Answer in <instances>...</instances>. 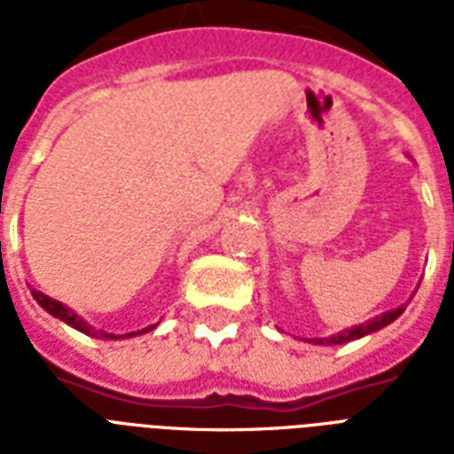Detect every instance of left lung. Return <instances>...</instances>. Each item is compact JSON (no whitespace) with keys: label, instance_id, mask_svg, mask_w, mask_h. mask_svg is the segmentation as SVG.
<instances>
[{"label":"left lung","instance_id":"8db88e82","mask_svg":"<svg viewBox=\"0 0 454 454\" xmlns=\"http://www.w3.org/2000/svg\"><path fill=\"white\" fill-rule=\"evenodd\" d=\"M401 313H403V306L401 309L387 310L384 316L374 317V320H370V323L358 325V327H351V330L339 332V334H334V337H330V339H310V341H313V344H344V341L360 339V337H365V334H370V332H377V330H381V327H387V325L394 323L395 317L401 316Z\"/></svg>","mask_w":454,"mask_h":454}]
</instances>
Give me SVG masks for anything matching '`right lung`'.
Instances as JSON below:
<instances>
[{
	"label": "right lung",
	"mask_w": 454,
	"mask_h": 454,
	"mask_svg": "<svg viewBox=\"0 0 454 454\" xmlns=\"http://www.w3.org/2000/svg\"><path fill=\"white\" fill-rule=\"evenodd\" d=\"M32 297L37 299L39 306H42V309H44V310H49V313H51V316L60 317V320H63V323H67V325H70V327H74V330L84 332V334H89V337H101V339H122V337H134V334H144V332H151L153 327H155V325H151V327H145V330L129 332V334H120V337H117V334H106V332L94 330V327H91V325L84 323V320H82V317L77 316V313H74V310H70V309H67V306H63V303H60V301H56V299H49V297H46V294H42V292H37V290H32Z\"/></svg>",
	"instance_id": "right-lung-1"
}]
</instances>
